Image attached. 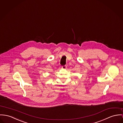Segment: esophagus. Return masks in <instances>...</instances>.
I'll use <instances>...</instances> for the list:
<instances>
[{
	"instance_id": "obj_1",
	"label": "esophagus",
	"mask_w": 123,
	"mask_h": 123,
	"mask_svg": "<svg viewBox=\"0 0 123 123\" xmlns=\"http://www.w3.org/2000/svg\"><path fill=\"white\" fill-rule=\"evenodd\" d=\"M66 68H67V66H62L61 67V68L62 69H66Z\"/></svg>"
}]
</instances>
